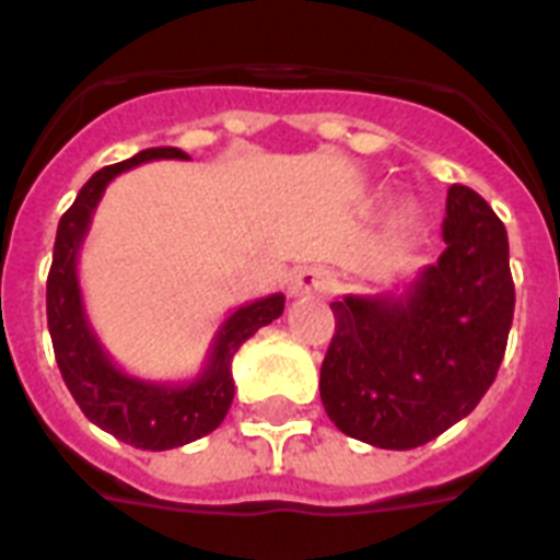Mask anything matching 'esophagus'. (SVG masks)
Returning a JSON list of instances; mask_svg holds the SVG:
<instances>
[{
    "label": "esophagus",
    "instance_id": "34e87169",
    "mask_svg": "<svg viewBox=\"0 0 560 560\" xmlns=\"http://www.w3.org/2000/svg\"><path fill=\"white\" fill-rule=\"evenodd\" d=\"M290 296L293 299H325L331 296L334 290V276L323 267H302V270L293 272V279H290Z\"/></svg>",
    "mask_w": 560,
    "mask_h": 560
}]
</instances>
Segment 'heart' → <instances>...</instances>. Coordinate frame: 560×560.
Listing matches in <instances>:
<instances>
[{
  "label": "heart",
  "instance_id": "obj_1",
  "mask_svg": "<svg viewBox=\"0 0 560 560\" xmlns=\"http://www.w3.org/2000/svg\"><path fill=\"white\" fill-rule=\"evenodd\" d=\"M416 218H418V206L412 200H400L398 206H395V220H398V223H412Z\"/></svg>",
  "mask_w": 560,
  "mask_h": 560
}]
</instances>
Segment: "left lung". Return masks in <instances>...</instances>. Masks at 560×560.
I'll return each instance as SVG.
<instances>
[{"label":"left lung","mask_w":560,"mask_h":560,"mask_svg":"<svg viewBox=\"0 0 560 560\" xmlns=\"http://www.w3.org/2000/svg\"><path fill=\"white\" fill-rule=\"evenodd\" d=\"M444 253L400 296L331 302L319 398L342 433L409 451L470 416L503 363L514 316L509 235L477 191L451 186Z\"/></svg>","instance_id":"8db88e82"}]
</instances>
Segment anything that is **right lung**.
Segmentation results:
<instances>
[{"instance_id":"add662e5","label":"right lung","mask_w":560,"mask_h":560,"mask_svg":"<svg viewBox=\"0 0 560 560\" xmlns=\"http://www.w3.org/2000/svg\"><path fill=\"white\" fill-rule=\"evenodd\" d=\"M151 160L188 156L179 148H148L136 153L133 160L101 168L78 191L72 209L66 211L57 226L55 258L46 284V316L57 366L83 416L116 435L118 442L142 451H171L218 430L235 398L232 358L258 328L279 319L284 296L272 293L232 311L214 334L200 374L186 383L144 381L121 372L113 363L86 316L78 281V255L104 188L118 174Z\"/></svg>"}]
</instances>
